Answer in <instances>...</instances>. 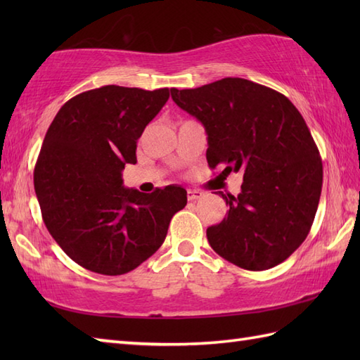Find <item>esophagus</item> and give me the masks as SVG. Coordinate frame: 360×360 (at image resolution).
Masks as SVG:
<instances>
[{
  "label": "esophagus",
  "mask_w": 360,
  "mask_h": 360,
  "mask_svg": "<svg viewBox=\"0 0 360 360\" xmlns=\"http://www.w3.org/2000/svg\"><path fill=\"white\" fill-rule=\"evenodd\" d=\"M202 193L200 192V190H195V188H188L187 190V200L188 201H195L198 200V198H201Z\"/></svg>",
  "instance_id": "obj_1"
}]
</instances>
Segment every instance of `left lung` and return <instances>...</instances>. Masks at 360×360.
Segmentation results:
<instances>
[{
  "label": "left lung",
  "mask_w": 360,
  "mask_h": 360,
  "mask_svg": "<svg viewBox=\"0 0 360 360\" xmlns=\"http://www.w3.org/2000/svg\"><path fill=\"white\" fill-rule=\"evenodd\" d=\"M173 102L201 122L210 168L243 173L241 193L207 229L218 255L248 271L285 262L307 238L322 193L323 167L307 122L286 96L226 77L195 89L172 88Z\"/></svg>",
  "instance_id": "1"
}]
</instances>
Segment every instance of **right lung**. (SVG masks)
<instances>
[{"mask_svg": "<svg viewBox=\"0 0 360 360\" xmlns=\"http://www.w3.org/2000/svg\"><path fill=\"white\" fill-rule=\"evenodd\" d=\"M168 97V88L89 89L70 98L46 131L34 170L41 217L65 254L88 271L136 269L186 207L182 187L145 195L122 186V170L137 160V139Z\"/></svg>", "mask_w": 360, "mask_h": 360, "instance_id": "1", "label": "right lung"}]
</instances>
